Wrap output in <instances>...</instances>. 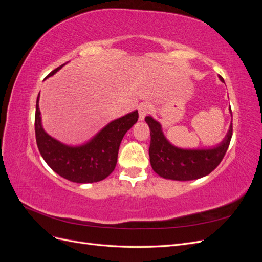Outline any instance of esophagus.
I'll list each match as a JSON object with an SVG mask.
<instances>
[{
  "label": "esophagus",
  "mask_w": 262,
  "mask_h": 262,
  "mask_svg": "<svg viewBox=\"0 0 262 262\" xmlns=\"http://www.w3.org/2000/svg\"><path fill=\"white\" fill-rule=\"evenodd\" d=\"M152 112V105L148 104V102H143L139 106V119L140 120H143L145 116Z\"/></svg>",
  "instance_id": "1"
}]
</instances>
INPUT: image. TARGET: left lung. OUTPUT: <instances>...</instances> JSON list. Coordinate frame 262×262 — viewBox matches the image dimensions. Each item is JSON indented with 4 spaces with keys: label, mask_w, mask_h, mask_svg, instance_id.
<instances>
[{
    "label": "left lung",
    "mask_w": 262,
    "mask_h": 262,
    "mask_svg": "<svg viewBox=\"0 0 262 262\" xmlns=\"http://www.w3.org/2000/svg\"><path fill=\"white\" fill-rule=\"evenodd\" d=\"M222 82L223 77L220 75ZM149 126V161L158 175L173 180H193L209 175L223 160L231 143L233 124L222 143L211 149H181L165 139L161 124L152 117H146Z\"/></svg>",
    "instance_id": "left-lung-1"
}]
</instances>
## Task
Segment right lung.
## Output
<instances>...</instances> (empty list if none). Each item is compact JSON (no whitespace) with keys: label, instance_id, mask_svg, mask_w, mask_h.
<instances>
[{"label":"right lung","instance_id":"right-lung-1","mask_svg":"<svg viewBox=\"0 0 262 262\" xmlns=\"http://www.w3.org/2000/svg\"><path fill=\"white\" fill-rule=\"evenodd\" d=\"M63 66L48 74L53 75ZM39 95L36 102V142L46 163L63 178L78 184L96 182L108 177L116 167L119 146L125 132L138 121L139 114L133 112L106 125L89 143L70 147L60 143L45 132L41 126Z\"/></svg>","mask_w":262,"mask_h":262}]
</instances>
